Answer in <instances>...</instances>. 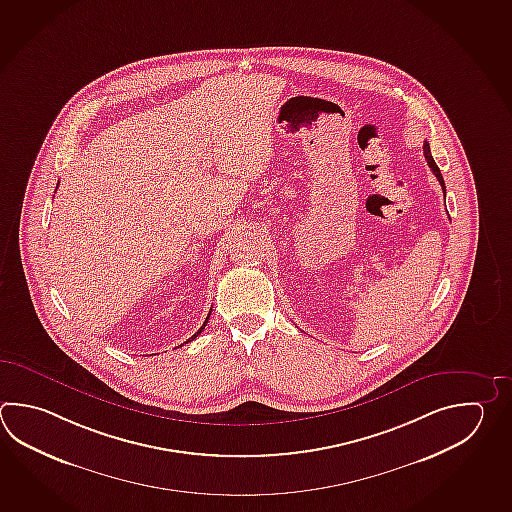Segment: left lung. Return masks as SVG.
Instances as JSON below:
<instances>
[{"label":"left lung","mask_w":512,"mask_h":512,"mask_svg":"<svg viewBox=\"0 0 512 512\" xmlns=\"http://www.w3.org/2000/svg\"><path fill=\"white\" fill-rule=\"evenodd\" d=\"M423 153H425V158H427L428 167L432 169V173H434L436 178H438L439 184H441V188H443V193H445V182H443V177H441V171H439V167L436 166V162H434V158H432V153H430V146H428V142L423 144Z\"/></svg>","instance_id":"1"}]
</instances>
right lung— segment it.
<instances>
[{"label": "right lung", "instance_id": "add662e5", "mask_svg": "<svg viewBox=\"0 0 512 512\" xmlns=\"http://www.w3.org/2000/svg\"><path fill=\"white\" fill-rule=\"evenodd\" d=\"M209 315H211V313H208V317H206V321H204V324H202V326H200L199 332H197V334H195V335H191V337H189V339H188V341H186V343H189V341H193V339H195V337H199V335L202 334V330H204V328H206V324H208Z\"/></svg>", "mask_w": 512, "mask_h": 512}]
</instances>
